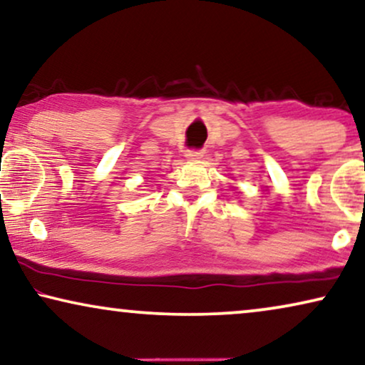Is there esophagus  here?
I'll list each match as a JSON object with an SVG mask.
<instances>
[{
    "mask_svg": "<svg viewBox=\"0 0 365 365\" xmlns=\"http://www.w3.org/2000/svg\"><path fill=\"white\" fill-rule=\"evenodd\" d=\"M202 151H197V149H191V151H186V158L189 161H199L202 158Z\"/></svg>",
    "mask_w": 365,
    "mask_h": 365,
    "instance_id": "esophagus-1",
    "label": "esophagus"
}]
</instances>
